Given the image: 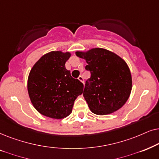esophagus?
Segmentation results:
<instances>
[{
  "mask_svg": "<svg viewBox=\"0 0 159 159\" xmlns=\"http://www.w3.org/2000/svg\"><path fill=\"white\" fill-rule=\"evenodd\" d=\"M78 80H79V81H81V82H82V83H83V84H84V78H83V76L80 75V76H79V77H78Z\"/></svg>",
  "mask_w": 159,
  "mask_h": 159,
  "instance_id": "34e87169",
  "label": "esophagus"
}]
</instances>
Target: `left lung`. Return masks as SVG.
<instances>
[{"label": "left lung", "instance_id": "8db88e82", "mask_svg": "<svg viewBox=\"0 0 159 159\" xmlns=\"http://www.w3.org/2000/svg\"><path fill=\"white\" fill-rule=\"evenodd\" d=\"M87 62L91 78L86 81L83 95L90 111L107 115L123 107L130 96L132 80L130 70L121 57L105 48L76 52Z\"/></svg>", "mask_w": 159, "mask_h": 159}]
</instances>
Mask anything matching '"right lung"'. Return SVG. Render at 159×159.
<instances>
[{"mask_svg": "<svg viewBox=\"0 0 159 159\" xmlns=\"http://www.w3.org/2000/svg\"><path fill=\"white\" fill-rule=\"evenodd\" d=\"M70 52L52 51L43 55L32 67L27 91L32 104L42 115L62 119L72 113L75 99L84 84L65 68Z\"/></svg>", "mask_w": 159, "mask_h": 159, "instance_id": "add662e5", "label": "right lung"}]
</instances>
